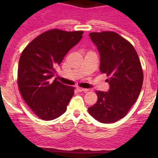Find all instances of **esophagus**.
I'll return each instance as SVG.
<instances>
[{
    "label": "esophagus",
    "instance_id": "34e87169",
    "mask_svg": "<svg viewBox=\"0 0 158 158\" xmlns=\"http://www.w3.org/2000/svg\"><path fill=\"white\" fill-rule=\"evenodd\" d=\"M76 89H77L78 92H87V91H88V89H87L80 88V87H77V88H76Z\"/></svg>",
    "mask_w": 158,
    "mask_h": 158
}]
</instances>
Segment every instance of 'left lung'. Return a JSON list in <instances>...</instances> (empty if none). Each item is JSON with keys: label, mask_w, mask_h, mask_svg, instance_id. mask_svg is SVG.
I'll list each match as a JSON object with an SVG mask.
<instances>
[{"label": "left lung", "mask_w": 158, "mask_h": 158, "mask_svg": "<svg viewBox=\"0 0 158 158\" xmlns=\"http://www.w3.org/2000/svg\"><path fill=\"white\" fill-rule=\"evenodd\" d=\"M100 55L99 70L109 76L108 92L96 91L98 101L89 112L102 123L125 117L138 99L143 84V71L133 46L114 32L90 33Z\"/></svg>", "instance_id": "8db88e82"}]
</instances>
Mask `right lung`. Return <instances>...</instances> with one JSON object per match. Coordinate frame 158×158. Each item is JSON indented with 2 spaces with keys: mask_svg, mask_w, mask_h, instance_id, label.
<instances>
[{
  "mask_svg": "<svg viewBox=\"0 0 158 158\" xmlns=\"http://www.w3.org/2000/svg\"><path fill=\"white\" fill-rule=\"evenodd\" d=\"M82 34L83 31L48 30L32 40L21 53L19 90L25 102L43 120H53L63 114L74 95V87L51 79L56 67L82 40Z\"/></svg>",
  "mask_w": 158,
  "mask_h": 158,
  "instance_id": "add662e5",
  "label": "right lung"
}]
</instances>
